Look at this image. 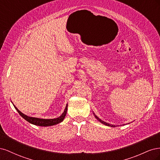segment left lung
Wrapping results in <instances>:
<instances>
[{
  "instance_id": "1",
  "label": "left lung",
  "mask_w": 160,
  "mask_h": 160,
  "mask_svg": "<svg viewBox=\"0 0 160 160\" xmlns=\"http://www.w3.org/2000/svg\"><path fill=\"white\" fill-rule=\"evenodd\" d=\"M94 114V115H95V118L97 119H98L99 122H101V123H102L103 124H104V125H108V126H111V127H115V125H111V124H109V123H106V122H103V121H102V120H101L98 117H97V116L95 115V113H93Z\"/></svg>"
}]
</instances>
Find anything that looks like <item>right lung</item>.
<instances>
[{"label": "right lung", "mask_w": 160, "mask_h": 160, "mask_svg": "<svg viewBox=\"0 0 160 160\" xmlns=\"http://www.w3.org/2000/svg\"><path fill=\"white\" fill-rule=\"evenodd\" d=\"M67 106L68 105L67 104L66 108L64 110V112L62 113V115L60 116V117L55 118V119H40V118H32V117H28V116L25 115L21 112L14 105V108L16 109V110L18 111V113L20 114V115L22 118L27 120L28 122H29L33 125H38V126H43V127H47V126H51V125H54L56 124L62 122L63 121L65 115L67 114Z\"/></svg>", "instance_id": "1"}]
</instances>
